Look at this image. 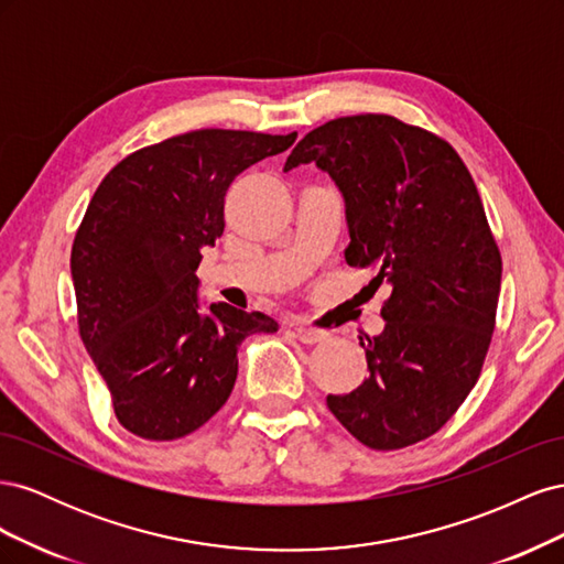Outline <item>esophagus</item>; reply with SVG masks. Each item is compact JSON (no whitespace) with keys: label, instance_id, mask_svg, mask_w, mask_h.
Returning a JSON list of instances; mask_svg holds the SVG:
<instances>
[{"label":"esophagus","instance_id":"esophagus-1","mask_svg":"<svg viewBox=\"0 0 564 564\" xmlns=\"http://www.w3.org/2000/svg\"><path fill=\"white\" fill-rule=\"evenodd\" d=\"M294 334H296V338L301 340V344H308V346H313V344H322V340H327V338H329V334H327V332H319V329L303 327V324H296V327H294Z\"/></svg>","mask_w":564,"mask_h":564}]
</instances>
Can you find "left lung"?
Returning a JSON list of instances; mask_svg holds the SVG:
<instances>
[{
  "mask_svg": "<svg viewBox=\"0 0 564 564\" xmlns=\"http://www.w3.org/2000/svg\"><path fill=\"white\" fill-rule=\"evenodd\" d=\"M315 164L344 197L346 261L388 284L386 327L362 344L369 379L327 406L362 445L431 437L477 383L497 319L501 253L456 150L390 115L313 129L284 172Z\"/></svg>",
  "mask_w": 564,
  "mask_h": 564,
  "instance_id": "left-lung-1",
  "label": "left lung"
}]
</instances>
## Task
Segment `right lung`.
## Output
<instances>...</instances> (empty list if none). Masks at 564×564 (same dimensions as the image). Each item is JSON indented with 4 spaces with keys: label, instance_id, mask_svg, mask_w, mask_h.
Listing matches in <instances>:
<instances>
[{
    "label": "right lung",
    "instance_id": "right-lung-1",
    "mask_svg": "<svg viewBox=\"0 0 564 564\" xmlns=\"http://www.w3.org/2000/svg\"><path fill=\"white\" fill-rule=\"evenodd\" d=\"M294 141L199 129L133 152L100 181L70 270L84 348L129 433L162 442L197 431L230 398L242 340L278 332L263 313L204 305L195 272L224 235L235 176Z\"/></svg>",
    "mask_w": 564,
    "mask_h": 564
}]
</instances>
